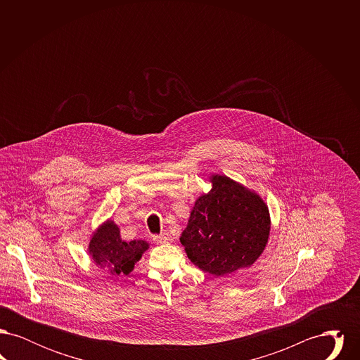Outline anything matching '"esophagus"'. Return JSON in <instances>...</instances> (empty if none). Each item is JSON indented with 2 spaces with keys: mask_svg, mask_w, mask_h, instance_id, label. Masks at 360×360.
Segmentation results:
<instances>
[{
  "mask_svg": "<svg viewBox=\"0 0 360 360\" xmlns=\"http://www.w3.org/2000/svg\"><path fill=\"white\" fill-rule=\"evenodd\" d=\"M153 240L158 244H163V243H169L172 238L167 235V233H162V235H154Z\"/></svg>",
  "mask_w": 360,
  "mask_h": 360,
  "instance_id": "1",
  "label": "esophagus"
}]
</instances>
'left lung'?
<instances>
[{"label":"left lung","mask_w":360,"mask_h":360,"mask_svg":"<svg viewBox=\"0 0 360 360\" xmlns=\"http://www.w3.org/2000/svg\"><path fill=\"white\" fill-rule=\"evenodd\" d=\"M212 188L197 198L181 243L193 264L214 275L255 263L270 235V213L255 191L214 174Z\"/></svg>","instance_id":"obj_1"}]
</instances>
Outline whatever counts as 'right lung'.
Returning <instances> with one entry per match:
<instances>
[{
    "label": "right lung",
    "instance_id": "right-lung-1",
    "mask_svg": "<svg viewBox=\"0 0 360 360\" xmlns=\"http://www.w3.org/2000/svg\"><path fill=\"white\" fill-rule=\"evenodd\" d=\"M148 247V243L144 240L124 241L121 239L120 228L108 220L91 236L89 252L94 263L101 269H108L110 274L128 275Z\"/></svg>",
    "mask_w": 360,
    "mask_h": 360
}]
</instances>
